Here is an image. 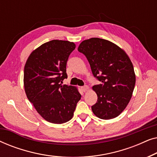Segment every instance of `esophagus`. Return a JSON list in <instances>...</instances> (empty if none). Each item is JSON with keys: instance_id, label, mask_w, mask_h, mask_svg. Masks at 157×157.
<instances>
[{"instance_id": "esophagus-1", "label": "esophagus", "mask_w": 157, "mask_h": 157, "mask_svg": "<svg viewBox=\"0 0 157 157\" xmlns=\"http://www.w3.org/2000/svg\"><path fill=\"white\" fill-rule=\"evenodd\" d=\"M81 89H82V91L83 92H86V91H88V89H89V87H88L87 86H84L81 87Z\"/></svg>"}]
</instances>
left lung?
I'll list each match as a JSON object with an SVG mask.
<instances>
[{"label": "left lung", "instance_id": "obj_1", "mask_svg": "<svg viewBox=\"0 0 157 157\" xmlns=\"http://www.w3.org/2000/svg\"><path fill=\"white\" fill-rule=\"evenodd\" d=\"M78 51L85 55L94 76L101 82L92 87L98 96L91 106L93 113L101 119L118 117L129 102L136 83L129 57L113 43L98 38L83 40Z\"/></svg>", "mask_w": 157, "mask_h": 157}]
</instances>
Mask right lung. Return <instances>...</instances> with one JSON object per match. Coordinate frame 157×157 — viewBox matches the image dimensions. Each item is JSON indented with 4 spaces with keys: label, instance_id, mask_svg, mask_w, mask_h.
<instances>
[{
    "label": "right lung",
    "instance_id": "right-lung-1",
    "mask_svg": "<svg viewBox=\"0 0 157 157\" xmlns=\"http://www.w3.org/2000/svg\"><path fill=\"white\" fill-rule=\"evenodd\" d=\"M74 43L52 40L42 44L28 58L24 67L25 91L38 113L47 121L63 124L72 119L81 95L67 78L66 63Z\"/></svg>",
    "mask_w": 157,
    "mask_h": 157
}]
</instances>
